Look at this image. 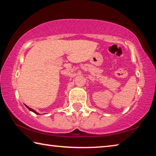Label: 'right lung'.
I'll return each mask as SVG.
<instances>
[{
	"label": "right lung",
	"mask_w": 156,
	"mask_h": 156,
	"mask_svg": "<svg viewBox=\"0 0 156 156\" xmlns=\"http://www.w3.org/2000/svg\"><path fill=\"white\" fill-rule=\"evenodd\" d=\"M25 105V107H27V109H28L29 110H30V111H31V112H34V113H36V114H38V115H41V114H40V113H38V112H36V111H34V109H31V108H30V107H28V106H27V105Z\"/></svg>",
	"instance_id": "1"
}]
</instances>
